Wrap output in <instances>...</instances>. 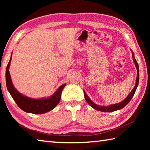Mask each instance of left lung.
<instances>
[{"label":"left lung","mask_w":150,"mask_h":150,"mask_svg":"<svg viewBox=\"0 0 150 150\" xmlns=\"http://www.w3.org/2000/svg\"><path fill=\"white\" fill-rule=\"evenodd\" d=\"M132 52V57H133V62H134L135 65L136 66L137 70V75L136 84H135V87L133 88L132 91L130 92L129 94L128 95V97H127L124 100L121 102V103H119L118 104H112V105H110V106H99V105H97L96 104H95L90 99V98L88 97V96L86 95V92L84 91V97H85L86 100V102L88 103V104L93 108H94L95 110L103 111V112H111V111H117V110L122 109V108H123L124 106H126V105L129 103V102L131 100L132 97H133V95H134V94L135 93V91L137 90V86H138L139 81V65H138V63H137V60L135 58L134 53H133V52Z\"/></svg>","instance_id":"obj_1"}]
</instances>
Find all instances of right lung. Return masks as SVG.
Here are the masks:
<instances>
[{"label":"right lung","instance_id":"right-lung-1","mask_svg":"<svg viewBox=\"0 0 150 150\" xmlns=\"http://www.w3.org/2000/svg\"><path fill=\"white\" fill-rule=\"evenodd\" d=\"M12 55L9 59L8 64L6 71V86L9 93L11 95L18 106L25 112L33 114H42L48 112L55 108L59 103L61 98L62 91L66 86V84H64L57 89L54 94L48 98H41L39 99H35L28 97L22 95L16 90L13 85L9 68L10 66Z\"/></svg>","mask_w":150,"mask_h":150}]
</instances>
